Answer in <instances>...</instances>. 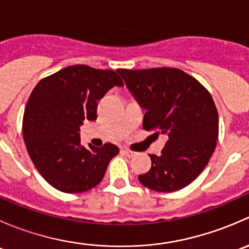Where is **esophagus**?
<instances>
[{"label": "esophagus", "instance_id": "obj_1", "mask_svg": "<svg viewBox=\"0 0 249 249\" xmlns=\"http://www.w3.org/2000/svg\"><path fill=\"white\" fill-rule=\"evenodd\" d=\"M123 153H124L127 158H134L135 155H136V153L132 152V150H130V149H123Z\"/></svg>", "mask_w": 249, "mask_h": 249}]
</instances>
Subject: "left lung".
Instances as JSON below:
<instances>
[{"mask_svg":"<svg viewBox=\"0 0 249 249\" xmlns=\"http://www.w3.org/2000/svg\"><path fill=\"white\" fill-rule=\"evenodd\" d=\"M118 73L145 110L143 129L167 136L161 155H149L152 167L139 176L141 184L161 193L187 187L203 171L217 144L219 120L211 94L178 69H119Z\"/></svg>","mask_w":249,"mask_h":249,"instance_id":"8db88e82","label":"left lung"}]
</instances>
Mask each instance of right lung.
<instances>
[{
    "label": "right lung",
    "mask_w": 249,
    "mask_h": 249,
    "mask_svg": "<svg viewBox=\"0 0 249 249\" xmlns=\"http://www.w3.org/2000/svg\"><path fill=\"white\" fill-rule=\"evenodd\" d=\"M123 85L117 72L73 65L43 78L32 90L22 135L37 171L55 189L83 193L102 180L119 148L106 143L87 149L80 144L79 127L84 120H96L97 101Z\"/></svg>",
    "instance_id": "right-lung-1"
}]
</instances>
